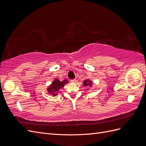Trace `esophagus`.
Returning <instances> with one entry per match:
<instances>
[{
  "label": "esophagus",
  "mask_w": 146,
  "mask_h": 146,
  "mask_svg": "<svg viewBox=\"0 0 146 146\" xmlns=\"http://www.w3.org/2000/svg\"><path fill=\"white\" fill-rule=\"evenodd\" d=\"M71 82L73 83H76L77 82V80H76V79H73V80H71Z\"/></svg>",
  "instance_id": "esophagus-1"
}]
</instances>
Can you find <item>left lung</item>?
Instances as JSON below:
<instances>
[{
    "instance_id": "left-lung-1",
    "label": "left lung",
    "mask_w": 146,
    "mask_h": 146,
    "mask_svg": "<svg viewBox=\"0 0 146 146\" xmlns=\"http://www.w3.org/2000/svg\"><path fill=\"white\" fill-rule=\"evenodd\" d=\"M83 86H88V87H91L92 86V81H91V80H89V79H86L83 81Z\"/></svg>"
}]
</instances>
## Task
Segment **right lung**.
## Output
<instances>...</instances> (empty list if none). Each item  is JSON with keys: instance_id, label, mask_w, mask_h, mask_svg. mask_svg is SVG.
<instances>
[{"instance_id": "add662e5", "label": "right lung", "mask_w": 146, "mask_h": 146, "mask_svg": "<svg viewBox=\"0 0 146 146\" xmlns=\"http://www.w3.org/2000/svg\"><path fill=\"white\" fill-rule=\"evenodd\" d=\"M68 83L69 81L68 80H66V79L63 81H60L57 78H55L50 85L47 88L48 93L53 96H56V95H58V92L61 88H63L64 85Z\"/></svg>"}]
</instances>
